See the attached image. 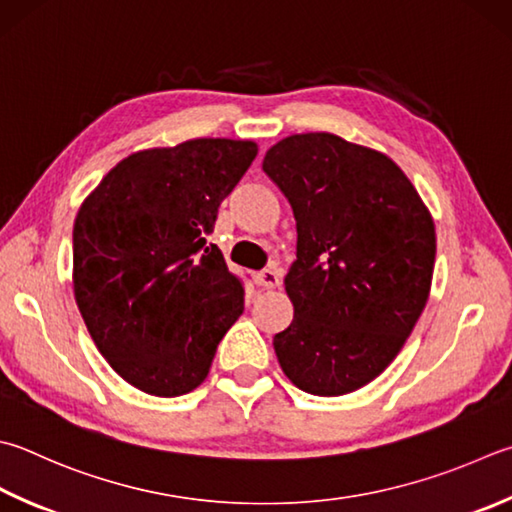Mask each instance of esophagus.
<instances>
[{
	"mask_svg": "<svg viewBox=\"0 0 512 512\" xmlns=\"http://www.w3.org/2000/svg\"><path fill=\"white\" fill-rule=\"evenodd\" d=\"M256 281L260 287L274 289V287H278V283H281V274H278L276 269H263V272L256 276Z\"/></svg>",
	"mask_w": 512,
	"mask_h": 512,
	"instance_id": "34e87169",
	"label": "esophagus"
}]
</instances>
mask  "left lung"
Wrapping results in <instances>:
<instances>
[{
    "label": "left lung",
    "instance_id": "8db88e82",
    "mask_svg": "<svg viewBox=\"0 0 512 512\" xmlns=\"http://www.w3.org/2000/svg\"><path fill=\"white\" fill-rule=\"evenodd\" d=\"M263 171L296 218L285 276L294 318L274 336L287 379L339 397L376 379L426 307L437 236L406 173L383 153L332 133H298Z\"/></svg>",
    "mask_w": 512,
    "mask_h": 512
}]
</instances>
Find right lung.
<instances>
[{
	"label": "right lung",
	"mask_w": 512,
	"mask_h": 512,
	"mask_svg": "<svg viewBox=\"0 0 512 512\" xmlns=\"http://www.w3.org/2000/svg\"><path fill=\"white\" fill-rule=\"evenodd\" d=\"M256 153L227 138L131 153L77 211L75 303L100 354L142 392L198 388L243 314L245 289L205 236Z\"/></svg>",
	"instance_id": "right-lung-1"
}]
</instances>
